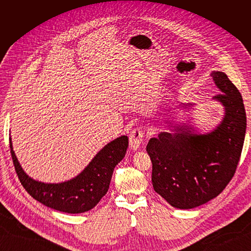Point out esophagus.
<instances>
[{
  "label": "esophagus",
  "mask_w": 251,
  "mask_h": 251,
  "mask_svg": "<svg viewBox=\"0 0 251 251\" xmlns=\"http://www.w3.org/2000/svg\"><path fill=\"white\" fill-rule=\"evenodd\" d=\"M144 137V130L142 127H136L130 134V147L132 150L137 151L141 148Z\"/></svg>",
  "instance_id": "1"
}]
</instances>
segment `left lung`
<instances>
[{
	"label": "left lung",
	"mask_w": 251,
	"mask_h": 251,
	"mask_svg": "<svg viewBox=\"0 0 251 251\" xmlns=\"http://www.w3.org/2000/svg\"><path fill=\"white\" fill-rule=\"evenodd\" d=\"M210 75L222 92L214 97L224 105L222 123L204 135L179 126L176 133L162 132L147 146L155 192L180 209L200 206L224 191L244 144L246 113L241 93L224 72Z\"/></svg>",
	"instance_id": "1"
}]
</instances>
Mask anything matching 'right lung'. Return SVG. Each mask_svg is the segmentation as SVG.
Returning a JSON list of instances; mask_svg holds the SVG:
<instances>
[{
    "instance_id": "obj_1",
    "label": "right lung",
    "mask_w": 251,
    "mask_h": 251,
    "mask_svg": "<svg viewBox=\"0 0 251 251\" xmlns=\"http://www.w3.org/2000/svg\"><path fill=\"white\" fill-rule=\"evenodd\" d=\"M9 143L20 182L33 199L55 210L80 214L96 206L107 194L113 171L126 153L128 138L121 136L108 143L78 176L63 183H44L30 178L21 168L12 149L11 139Z\"/></svg>"
}]
</instances>
